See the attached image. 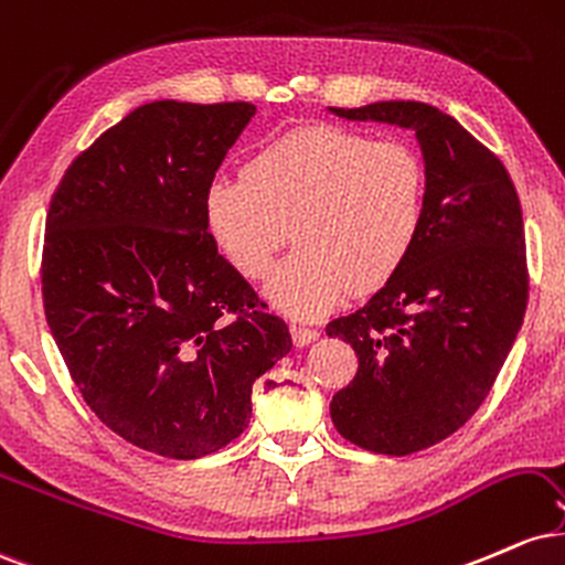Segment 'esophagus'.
Masks as SVG:
<instances>
[{
    "label": "esophagus",
    "mask_w": 565,
    "mask_h": 565,
    "mask_svg": "<svg viewBox=\"0 0 565 565\" xmlns=\"http://www.w3.org/2000/svg\"><path fill=\"white\" fill-rule=\"evenodd\" d=\"M290 335H294L296 347H309L311 341H317V338H320V330L294 322V324H290Z\"/></svg>",
    "instance_id": "1"
}]
</instances>
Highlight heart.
I'll list each match as a JSON object with an SVG mask.
<instances>
[{"label": "heart", "mask_w": 565, "mask_h": 565, "mask_svg": "<svg viewBox=\"0 0 565 565\" xmlns=\"http://www.w3.org/2000/svg\"><path fill=\"white\" fill-rule=\"evenodd\" d=\"M426 163L399 139H370L341 126L296 129L243 166V177L205 190V222L237 275L275 271L271 301L317 317L343 296H367L396 277L426 216Z\"/></svg>", "instance_id": "b5f03b06"}]
</instances>
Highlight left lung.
I'll return each instance as SVG.
<instances>
[{
	"label": "left lung",
	"instance_id": "left-lung-1",
	"mask_svg": "<svg viewBox=\"0 0 565 565\" xmlns=\"http://www.w3.org/2000/svg\"><path fill=\"white\" fill-rule=\"evenodd\" d=\"M333 113L413 129L426 161L413 254L362 309L328 324L360 360L330 402L338 434L404 457L466 426L513 349L529 301L521 201L500 158L434 105L391 99Z\"/></svg>",
	"mask_w": 565,
	"mask_h": 565
}]
</instances>
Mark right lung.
<instances>
[{"instance_id": "add662e5", "label": "right lung", "mask_w": 565, "mask_h": 565, "mask_svg": "<svg viewBox=\"0 0 565 565\" xmlns=\"http://www.w3.org/2000/svg\"><path fill=\"white\" fill-rule=\"evenodd\" d=\"M256 108L158 99L73 158L46 211L44 315L99 420L195 460L248 428L288 324L218 256L205 190Z\"/></svg>"}]
</instances>
